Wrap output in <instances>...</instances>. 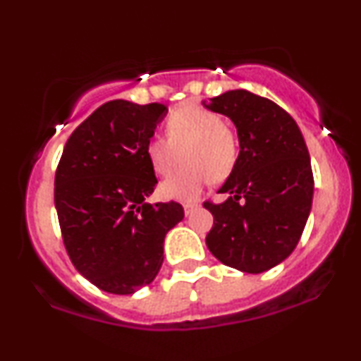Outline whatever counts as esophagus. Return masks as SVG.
Masks as SVG:
<instances>
[{
	"label": "esophagus",
	"instance_id": "34e87169",
	"mask_svg": "<svg viewBox=\"0 0 361 361\" xmlns=\"http://www.w3.org/2000/svg\"><path fill=\"white\" fill-rule=\"evenodd\" d=\"M183 209H185V214H186V215H190V214L193 212L195 209H197V204H185V205H183Z\"/></svg>",
	"mask_w": 361,
	"mask_h": 361
}]
</instances>
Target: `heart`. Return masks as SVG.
<instances>
[{"label":"heart","instance_id":"obj_1","mask_svg":"<svg viewBox=\"0 0 361 361\" xmlns=\"http://www.w3.org/2000/svg\"><path fill=\"white\" fill-rule=\"evenodd\" d=\"M166 132L168 139L152 137L146 147L156 175H171L180 166L181 154L188 166L161 183L159 192L164 198L193 200L210 180H226L234 169L238 139L215 111L193 103L180 106L169 115Z\"/></svg>","mask_w":361,"mask_h":361}]
</instances>
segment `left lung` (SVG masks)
I'll list each match as a JSON object with an SVG mask.
<instances>
[{"mask_svg":"<svg viewBox=\"0 0 361 361\" xmlns=\"http://www.w3.org/2000/svg\"><path fill=\"white\" fill-rule=\"evenodd\" d=\"M233 120L239 156L219 192L207 247L221 263L244 273H263L287 259L312 209L314 176L299 126L281 106L246 90L202 102Z\"/></svg>","mask_w":361,"mask_h":361,"instance_id":"obj_1","label":"left lung"}]
</instances>
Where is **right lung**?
<instances>
[{
    "label": "right lung",
    "mask_w": 361,
    "mask_h": 361,
    "mask_svg": "<svg viewBox=\"0 0 361 361\" xmlns=\"http://www.w3.org/2000/svg\"><path fill=\"white\" fill-rule=\"evenodd\" d=\"M166 114L163 103L106 102L62 151L54 202L64 246L76 270L109 293L128 295L151 283L164 238L185 217L176 202H147L157 180L146 147Z\"/></svg>",
    "instance_id": "1"
}]
</instances>
